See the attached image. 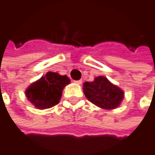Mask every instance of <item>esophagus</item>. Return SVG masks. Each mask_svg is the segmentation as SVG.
Returning <instances> with one entry per match:
<instances>
[{"label": "esophagus", "instance_id": "obj_1", "mask_svg": "<svg viewBox=\"0 0 155 155\" xmlns=\"http://www.w3.org/2000/svg\"><path fill=\"white\" fill-rule=\"evenodd\" d=\"M74 82L76 83V84H81V80H79V81H74Z\"/></svg>", "mask_w": 155, "mask_h": 155}]
</instances>
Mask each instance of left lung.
Segmentation results:
<instances>
[{
	"label": "left lung",
	"instance_id": "8db88e82",
	"mask_svg": "<svg viewBox=\"0 0 155 155\" xmlns=\"http://www.w3.org/2000/svg\"><path fill=\"white\" fill-rule=\"evenodd\" d=\"M82 90L89 101L104 109L117 108L124 98V91L105 76H98L93 81L84 82Z\"/></svg>",
	"mask_w": 155,
	"mask_h": 155
}]
</instances>
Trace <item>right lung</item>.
Listing matches in <instances>:
<instances>
[{"mask_svg": "<svg viewBox=\"0 0 155 155\" xmlns=\"http://www.w3.org/2000/svg\"><path fill=\"white\" fill-rule=\"evenodd\" d=\"M70 83L66 75L48 72L26 90L28 100L38 109H46L59 103L64 88Z\"/></svg>", "mask_w": 155, "mask_h": 155, "instance_id": "add662e5", "label": "right lung"}]
</instances>
